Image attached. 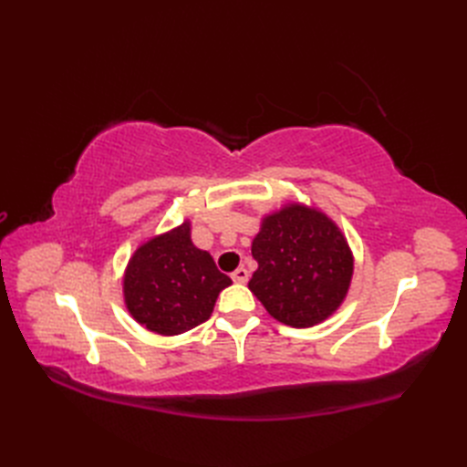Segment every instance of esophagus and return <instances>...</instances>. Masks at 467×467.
I'll return each mask as SVG.
<instances>
[{"instance_id":"1","label":"esophagus","mask_w":467,"mask_h":467,"mask_svg":"<svg viewBox=\"0 0 467 467\" xmlns=\"http://www.w3.org/2000/svg\"><path fill=\"white\" fill-rule=\"evenodd\" d=\"M232 280L237 282V285H245V282L249 280V271H247V268H244V266L235 268V271L232 273Z\"/></svg>"}]
</instances>
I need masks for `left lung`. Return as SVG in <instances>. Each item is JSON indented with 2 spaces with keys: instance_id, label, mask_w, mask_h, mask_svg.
<instances>
[{
  "instance_id": "8db88e82",
  "label": "left lung",
  "mask_w": 467,
  "mask_h": 467,
  "mask_svg": "<svg viewBox=\"0 0 467 467\" xmlns=\"http://www.w3.org/2000/svg\"><path fill=\"white\" fill-rule=\"evenodd\" d=\"M251 255L259 268L249 288L280 323L312 327L345 300L352 276L350 249L337 225L317 210L292 204L266 216Z\"/></svg>"
}]
</instances>
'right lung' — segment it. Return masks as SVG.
I'll use <instances>...</instances> for the list:
<instances>
[{
	"label": "right lung",
	"mask_w": 467,
	"mask_h": 467,
	"mask_svg": "<svg viewBox=\"0 0 467 467\" xmlns=\"http://www.w3.org/2000/svg\"><path fill=\"white\" fill-rule=\"evenodd\" d=\"M232 278L191 242L185 222L140 247L124 275V302L132 317L160 335H179L204 323Z\"/></svg>",
	"instance_id": "obj_1"
}]
</instances>
